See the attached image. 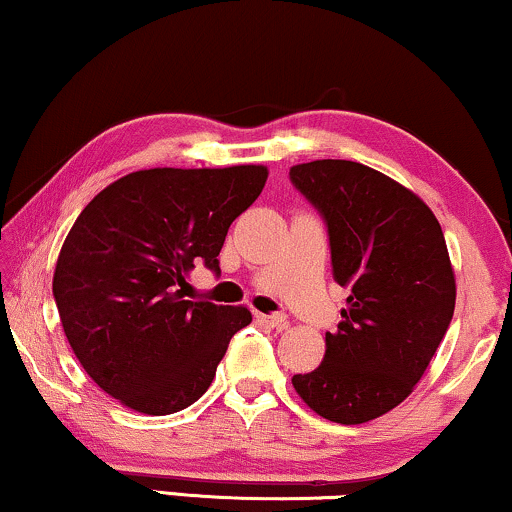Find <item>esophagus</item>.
<instances>
[{"label":"esophagus","instance_id":"34e87169","mask_svg":"<svg viewBox=\"0 0 512 512\" xmlns=\"http://www.w3.org/2000/svg\"><path fill=\"white\" fill-rule=\"evenodd\" d=\"M257 319H260L262 323H267V326H271V328H278V331L288 326V316L281 314V312H278V314H257Z\"/></svg>","mask_w":512,"mask_h":512}]
</instances>
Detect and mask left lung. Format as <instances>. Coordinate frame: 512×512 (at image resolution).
<instances>
[{"label":"left lung","mask_w":512,"mask_h":512,"mask_svg":"<svg viewBox=\"0 0 512 512\" xmlns=\"http://www.w3.org/2000/svg\"><path fill=\"white\" fill-rule=\"evenodd\" d=\"M328 229L333 278L347 290L319 368L293 375L304 404L359 425L409 397L449 331L456 281L437 217L416 193L352 160L290 167Z\"/></svg>","instance_id":"8db88e82"}]
</instances>
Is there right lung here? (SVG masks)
Returning a JSON list of instances; mask_svg holds the SVG:
<instances>
[{
  "mask_svg": "<svg viewBox=\"0 0 512 512\" xmlns=\"http://www.w3.org/2000/svg\"><path fill=\"white\" fill-rule=\"evenodd\" d=\"M267 167L132 172L80 212L54 271L63 331L89 378L129 409L177 413L203 397L248 307L184 300L186 274L255 203Z\"/></svg>",
  "mask_w": 512,
  "mask_h": 512,
  "instance_id": "obj_1",
  "label": "right lung"
}]
</instances>
